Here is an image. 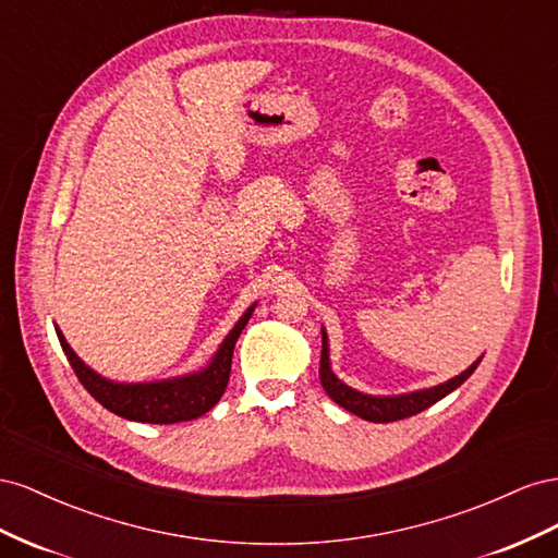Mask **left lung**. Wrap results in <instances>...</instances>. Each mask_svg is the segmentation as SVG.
Returning <instances> with one entry per match:
<instances>
[{
	"mask_svg": "<svg viewBox=\"0 0 558 558\" xmlns=\"http://www.w3.org/2000/svg\"><path fill=\"white\" fill-rule=\"evenodd\" d=\"M480 362H482V357L472 362L463 374H458V376L449 378L447 384H439L435 388H425V390L407 392V395H392V397L364 395L360 390H353L350 386H345L343 380L337 378V374L331 372V367H329V341H327V333L323 329L320 384H323L325 392L331 397L333 402L343 407L345 411L355 413V416H360L364 421H372V423H392V421L416 416V413H421L427 407H433L435 402H439L441 397H447L449 392H453L458 386H463Z\"/></svg>",
	"mask_w": 558,
	"mask_h": 558,
	"instance_id": "left-lung-1",
	"label": "left lung"
}]
</instances>
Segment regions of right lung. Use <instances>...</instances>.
I'll list each match as a JSON object with an SVG mask.
<instances>
[{
	"instance_id": "add662e5",
	"label": "right lung",
	"mask_w": 558,
	"mask_h": 558,
	"mask_svg": "<svg viewBox=\"0 0 558 558\" xmlns=\"http://www.w3.org/2000/svg\"><path fill=\"white\" fill-rule=\"evenodd\" d=\"M254 306H250L241 320L235 323V327L227 333V339L221 341L215 357L208 362V367L178 378L149 380V384H117V380L100 376L98 372H93L84 360H78V355L70 348V343L62 337V331L58 327L56 333L76 378L82 380V386L105 409L129 421L170 425L203 416V413H208L219 402V397L225 395L231 376L233 348L252 317Z\"/></svg>"
}]
</instances>
